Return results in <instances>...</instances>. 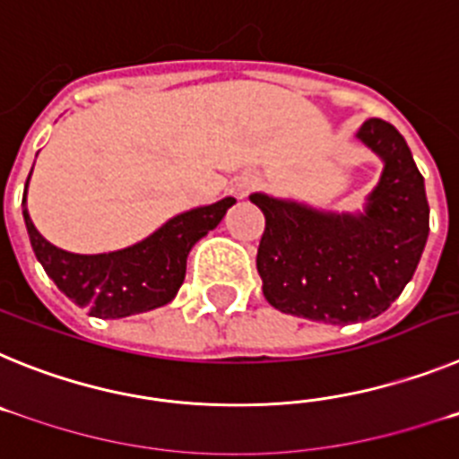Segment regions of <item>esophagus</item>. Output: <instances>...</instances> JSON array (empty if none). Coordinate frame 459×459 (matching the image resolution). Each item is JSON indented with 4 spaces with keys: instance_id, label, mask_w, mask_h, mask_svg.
Returning a JSON list of instances; mask_svg holds the SVG:
<instances>
[{
    "instance_id": "1",
    "label": "esophagus",
    "mask_w": 459,
    "mask_h": 459,
    "mask_svg": "<svg viewBox=\"0 0 459 459\" xmlns=\"http://www.w3.org/2000/svg\"><path fill=\"white\" fill-rule=\"evenodd\" d=\"M253 188H257V177L248 174V177H238L237 184H234V190H237L238 197H246Z\"/></svg>"
}]
</instances>
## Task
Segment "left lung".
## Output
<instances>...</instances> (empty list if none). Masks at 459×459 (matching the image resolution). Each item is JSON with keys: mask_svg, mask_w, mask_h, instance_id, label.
Instances as JSON below:
<instances>
[{"mask_svg": "<svg viewBox=\"0 0 459 459\" xmlns=\"http://www.w3.org/2000/svg\"><path fill=\"white\" fill-rule=\"evenodd\" d=\"M356 140L381 163L360 211H324L306 202L253 193L266 218L257 271L275 310L344 324L386 312L419 266L429 234L425 181L395 126L368 119Z\"/></svg>", "mask_w": 459, "mask_h": 459, "instance_id": "1", "label": "left lung"}]
</instances>
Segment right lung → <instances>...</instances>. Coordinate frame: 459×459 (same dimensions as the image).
I'll return each mask as SVG.
<instances>
[{
    "label": "right lung",
    "mask_w": 459,
    "mask_h": 459,
    "mask_svg": "<svg viewBox=\"0 0 459 459\" xmlns=\"http://www.w3.org/2000/svg\"><path fill=\"white\" fill-rule=\"evenodd\" d=\"M27 186L22 218L36 259L75 306L87 307L89 315L99 319L131 317L168 306L184 285L186 259L195 243L216 230L227 209L237 204L234 197H225L169 218L128 248L78 255L56 248L36 230L27 211Z\"/></svg>",
    "instance_id": "right-lung-1"
}]
</instances>
